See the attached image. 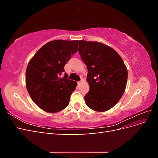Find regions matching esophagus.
Instances as JSON below:
<instances>
[{"mask_svg":"<svg viewBox=\"0 0 158 158\" xmlns=\"http://www.w3.org/2000/svg\"><path fill=\"white\" fill-rule=\"evenodd\" d=\"M83 80H84V79H83V78H81L80 81H79V82H78V84H81V82H83Z\"/></svg>","mask_w":158,"mask_h":158,"instance_id":"1","label":"esophagus"}]
</instances>
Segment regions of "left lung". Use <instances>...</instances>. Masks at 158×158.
Returning a JSON list of instances; mask_svg holds the SVG:
<instances>
[{
  "label": "left lung",
  "mask_w": 158,
  "mask_h": 158,
  "mask_svg": "<svg viewBox=\"0 0 158 158\" xmlns=\"http://www.w3.org/2000/svg\"><path fill=\"white\" fill-rule=\"evenodd\" d=\"M78 51L88 70L89 90L85 102L94 111H106L115 106L125 92L127 66L115 51L102 43L79 41Z\"/></svg>",
  "instance_id": "obj_1"
}]
</instances>
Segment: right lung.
I'll return each instance as SVG.
<instances>
[{
	"mask_svg": "<svg viewBox=\"0 0 158 158\" xmlns=\"http://www.w3.org/2000/svg\"><path fill=\"white\" fill-rule=\"evenodd\" d=\"M78 40H54L37 51L27 64L26 84L31 99L48 113H57L68 106L77 83L61 78L64 66L78 51Z\"/></svg>",
	"mask_w": 158,
	"mask_h": 158,
	"instance_id": "right-lung-1",
	"label": "right lung"
}]
</instances>
